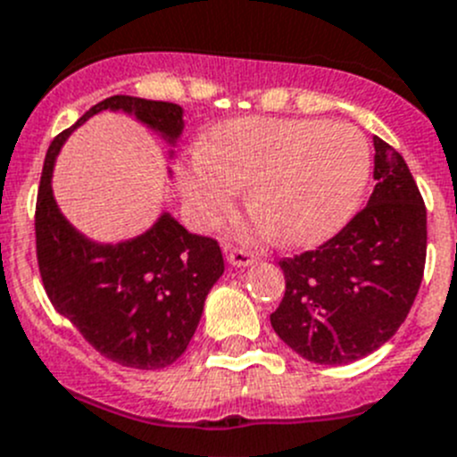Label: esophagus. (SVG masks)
<instances>
[{
  "label": "esophagus",
  "instance_id": "34e87169",
  "mask_svg": "<svg viewBox=\"0 0 457 457\" xmlns=\"http://www.w3.org/2000/svg\"><path fill=\"white\" fill-rule=\"evenodd\" d=\"M225 257H228L229 266L234 268H248L254 263V254L243 248H228L225 250Z\"/></svg>",
  "mask_w": 457,
  "mask_h": 457
}]
</instances>
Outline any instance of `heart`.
Wrapping results in <instances>:
<instances>
[{"mask_svg": "<svg viewBox=\"0 0 457 457\" xmlns=\"http://www.w3.org/2000/svg\"><path fill=\"white\" fill-rule=\"evenodd\" d=\"M370 178V146L356 128L315 119H237L223 123L180 170L182 194L203 223L229 214L253 185L248 232L279 228L291 245L343 228Z\"/></svg>", "mask_w": 457, "mask_h": 457, "instance_id": "1", "label": "heart"}]
</instances>
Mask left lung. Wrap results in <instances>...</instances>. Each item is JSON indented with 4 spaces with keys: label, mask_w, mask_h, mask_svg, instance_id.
I'll return each instance as SVG.
<instances>
[{
    "label": "left lung",
    "mask_w": 457,
    "mask_h": 457,
    "mask_svg": "<svg viewBox=\"0 0 457 457\" xmlns=\"http://www.w3.org/2000/svg\"><path fill=\"white\" fill-rule=\"evenodd\" d=\"M374 180L368 207L334 238L279 263L287 293L270 325L311 363L347 365L377 352L420 291L426 207L406 160L381 137H374Z\"/></svg>",
    "instance_id": "obj_1"
}]
</instances>
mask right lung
I'll return each mask as SVG.
<instances>
[{
	"instance_id": "right-lung-1",
	"label": "right lung",
	"mask_w": 457,
	"mask_h": 457,
	"mask_svg": "<svg viewBox=\"0 0 457 457\" xmlns=\"http://www.w3.org/2000/svg\"><path fill=\"white\" fill-rule=\"evenodd\" d=\"M123 112L155 132L169 160L185 130V110L137 96H110L89 108L51 142L36 207L37 263L45 291L99 353L135 370L176 363L198 329L204 300L225 270L219 243L189 234L170 212L123 241H94L62 214L54 195V169L76 128L101 112ZM170 178V169L166 170Z\"/></svg>"
}]
</instances>
